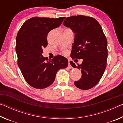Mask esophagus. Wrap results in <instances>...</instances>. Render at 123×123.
Instances as JSON below:
<instances>
[{"mask_svg":"<svg viewBox=\"0 0 123 123\" xmlns=\"http://www.w3.org/2000/svg\"><path fill=\"white\" fill-rule=\"evenodd\" d=\"M68 67L69 68H72V67L71 65H70V60H68Z\"/></svg>","mask_w":123,"mask_h":123,"instance_id":"1","label":"esophagus"}]
</instances>
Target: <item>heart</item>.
I'll return each instance as SVG.
<instances>
[{"instance_id": "obj_1", "label": "heart", "mask_w": 123, "mask_h": 123, "mask_svg": "<svg viewBox=\"0 0 123 123\" xmlns=\"http://www.w3.org/2000/svg\"><path fill=\"white\" fill-rule=\"evenodd\" d=\"M64 53H66V52H64Z\"/></svg>"}]
</instances>
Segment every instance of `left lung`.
Returning <instances> with one entry per match:
<instances>
[{"mask_svg":"<svg viewBox=\"0 0 123 123\" xmlns=\"http://www.w3.org/2000/svg\"><path fill=\"white\" fill-rule=\"evenodd\" d=\"M63 24L75 34L70 57L83 60L77 65L70 62L73 67L81 69V78L74 84L83 90L93 88L101 79L107 64V39L101 26L94 18L82 15L68 17Z\"/></svg>","mask_w":123,"mask_h":123,"instance_id":"obj_1","label":"left lung"}]
</instances>
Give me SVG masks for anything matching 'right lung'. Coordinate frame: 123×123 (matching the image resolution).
Masks as SVG:
<instances>
[{"label": "right lung", "mask_w": 123, "mask_h": 123, "mask_svg": "<svg viewBox=\"0 0 123 123\" xmlns=\"http://www.w3.org/2000/svg\"><path fill=\"white\" fill-rule=\"evenodd\" d=\"M65 18L35 17L25 22L18 31L16 45L18 65L27 83L35 88L49 86L58 70L68 66V60L61 55L55 56L51 61L42 56L43 49L48 45V34L59 27Z\"/></svg>", "instance_id": "right-lung-1"}]
</instances>
